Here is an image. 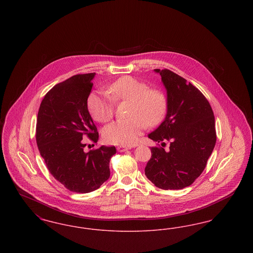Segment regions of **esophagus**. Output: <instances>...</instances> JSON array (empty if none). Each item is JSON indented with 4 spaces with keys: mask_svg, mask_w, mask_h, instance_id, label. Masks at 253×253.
Returning a JSON list of instances; mask_svg holds the SVG:
<instances>
[{
    "mask_svg": "<svg viewBox=\"0 0 253 253\" xmlns=\"http://www.w3.org/2000/svg\"><path fill=\"white\" fill-rule=\"evenodd\" d=\"M118 151L119 152H125V151H127V150H130L131 149V147H128V146H122V145H121V146H119L118 148Z\"/></svg>",
    "mask_w": 253,
    "mask_h": 253,
    "instance_id": "1",
    "label": "esophagus"
}]
</instances>
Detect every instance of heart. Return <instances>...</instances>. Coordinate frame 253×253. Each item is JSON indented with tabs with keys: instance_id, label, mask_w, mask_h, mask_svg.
I'll use <instances>...</instances> for the list:
<instances>
[{
	"instance_id": "b5f03b06",
	"label": "heart",
	"mask_w": 253,
	"mask_h": 253,
	"mask_svg": "<svg viewBox=\"0 0 253 253\" xmlns=\"http://www.w3.org/2000/svg\"><path fill=\"white\" fill-rule=\"evenodd\" d=\"M108 95L91 94L88 108L98 122H107L114 117L115 101H130L129 119L117 121L105 127L103 138L110 144L129 146L137 140L146 126L160 123L167 111V98L163 92L148 88L143 82L125 76L110 85Z\"/></svg>"
}]
</instances>
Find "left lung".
<instances>
[{"label": "left lung", "instance_id": "left-lung-1", "mask_svg": "<svg viewBox=\"0 0 253 253\" xmlns=\"http://www.w3.org/2000/svg\"><path fill=\"white\" fill-rule=\"evenodd\" d=\"M167 89L164 121L149 138L169 149L152 147L145 168L147 178L162 190H180L200 176L216 143L212 109L204 95L169 69H155Z\"/></svg>", "mask_w": 253, "mask_h": 253}]
</instances>
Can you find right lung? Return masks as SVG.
Returning <instances> with one entry per match:
<instances>
[{"mask_svg":"<svg viewBox=\"0 0 253 253\" xmlns=\"http://www.w3.org/2000/svg\"><path fill=\"white\" fill-rule=\"evenodd\" d=\"M95 73L75 75L55 85L38 112L36 141L55 179L74 193L98 189L110 176V159L116 147L101 146L86 153L85 136L98 140L96 125L87 108Z\"/></svg>","mask_w":253,"mask_h":253,"instance_id":"right-lung-1","label":"right lung"}]
</instances>
